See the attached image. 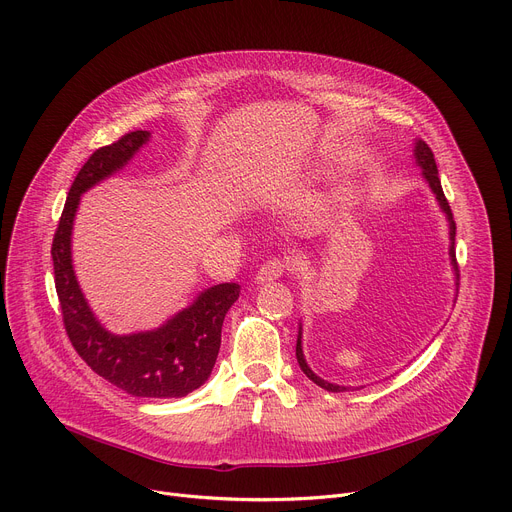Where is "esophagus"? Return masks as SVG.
<instances>
[{
    "mask_svg": "<svg viewBox=\"0 0 512 512\" xmlns=\"http://www.w3.org/2000/svg\"><path fill=\"white\" fill-rule=\"evenodd\" d=\"M291 258H270L266 260L258 272H256V281L258 283H270V281H277L281 279L287 270H291Z\"/></svg>",
    "mask_w": 512,
    "mask_h": 512,
    "instance_id": "34e87169",
    "label": "esophagus"
}]
</instances>
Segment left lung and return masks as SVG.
Wrapping results in <instances>:
<instances>
[{
	"mask_svg": "<svg viewBox=\"0 0 512 512\" xmlns=\"http://www.w3.org/2000/svg\"><path fill=\"white\" fill-rule=\"evenodd\" d=\"M414 151H416V162H418L420 168H422V176H424L426 182L430 184L432 192L437 194V201H439L441 209H443V211L447 213V217H449V229H451V252H449V254H451V262H453V266H455V270H457V260H455V221H453V213H451L449 201L445 199V192H443V186H441V180H439V170H437V162H435V153H432V149H430L424 141H418ZM295 355H297V363H299L301 371H303L313 383L324 387V389H328V391H336V393L346 389V387H342V385H334V383H328V381L320 379L316 373H313V371L307 367L305 357H303V348H301V328H299V336H297Z\"/></svg>",
	"mask_w": 512,
	"mask_h": 512,
	"instance_id": "8db88e82",
	"label": "left lung"
}]
</instances>
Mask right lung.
I'll list each match as a JSON object with an SVG mask.
<instances>
[{"label": "right lung", "mask_w": 512, "mask_h": 512, "mask_svg": "<svg viewBox=\"0 0 512 512\" xmlns=\"http://www.w3.org/2000/svg\"><path fill=\"white\" fill-rule=\"evenodd\" d=\"M147 139V131H131L96 149L77 172L51 248L55 289L65 332L94 373L137 398H182L209 379L219 355L225 313L240 297V285L223 283L207 289L153 332L114 336L94 318L71 264V229L80 196L121 170Z\"/></svg>", "instance_id": "add662e5"}]
</instances>
